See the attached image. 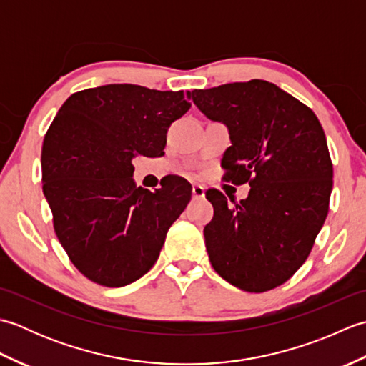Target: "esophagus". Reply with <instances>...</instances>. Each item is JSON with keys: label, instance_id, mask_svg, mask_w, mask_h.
Here are the masks:
<instances>
[{"label": "esophagus", "instance_id": "34e87169", "mask_svg": "<svg viewBox=\"0 0 366 366\" xmlns=\"http://www.w3.org/2000/svg\"><path fill=\"white\" fill-rule=\"evenodd\" d=\"M192 195H193V198H197V199L204 198L206 190H204L203 185H198V184L193 185V187H192Z\"/></svg>", "mask_w": 366, "mask_h": 366}]
</instances>
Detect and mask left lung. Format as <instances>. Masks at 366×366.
<instances>
[{"instance_id": "obj_1", "label": "left lung", "mask_w": 366, "mask_h": 366, "mask_svg": "<svg viewBox=\"0 0 366 366\" xmlns=\"http://www.w3.org/2000/svg\"><path fill=\"white\" fill-rule=\"evenodd\" d=\"M192 100L229 132L224 179L250 184L232 206L222 192H206L214 206L204 227L209 259L239 290H274L305 262L329 212L333 167L321 122L264 80L195 89Z\"/></svg>"}]
</instances>
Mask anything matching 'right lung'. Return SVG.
Here are the masks:
<instances>
[{"instance_id":"1","label":"right lung","mask_w":366,"mask_h":366,"mask_svg":"<svg viewBox=\"0 0 366 366\" xmlns=\"http://www.w3.org/2000/svg\"><path fill=\"white\" fill-rule=\"evenodd\" d=\"M189 99V91L105 84L75 92L54 116L42 146V190L61 245L91 282L121 287L142 278L189 204L187 181L173 176L149 192L137 187L132 163L163 154Z\"/></svg>"}]
</instances>
